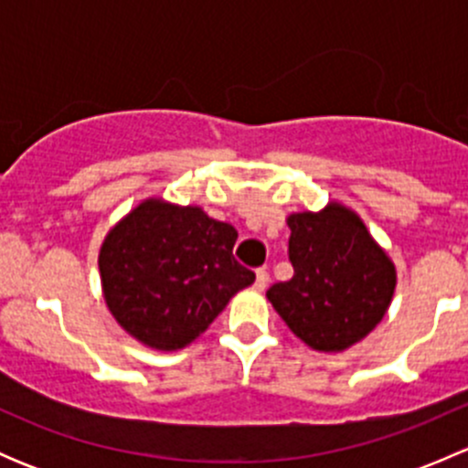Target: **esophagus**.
<instances>
[{"mask_svg": "<svg viewBox=\"0 0 468 468\" xmlns=\"http://www.w3.org/2000/svg\"><path fill=\"white\" fill-rule=\"evenodd\" d=\"M269 285V271L267 269H258L256 271V290H264Z\"/></svg>", "mask_w": 468, "mask_h": 468, "instance_id": "esophagus-1", "label": "esophagus"}]
</instances>
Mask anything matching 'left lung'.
Here are the masks:
<instances>
[{
  "label": "left lung",
  "mask_w": 468,
  "mask_h": 468,
  "mask_svg": "<svg viewBox=\"0 0 468 468\" xmlns=\"http://www.w3.org/2000/svg\"><path fill=\"white\" fill-rule=\"evenodd\" d=\"M290 262L294 276L267 290L287 328L322 353H342L365 339L385 317L396 267L365 221L342 204L294 212Z\"/></svg>",
  "instance_id": "8db88e82"
}]
</instances>
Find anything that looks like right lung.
Instances as JSON below:
<instances>
[{"label":"right lung","mask_w":468,"mask_h":468,"mask_svg":"<svg viewBox=\"0 0 468 468\" xmlns=\"http://www.w3.org/2000/svg\"><path fill=\"white\" fill-rule=\"evenodd\" d=\"M238 230L199 206L144 199L108 230L99 273L115 322L155 351H178L256 281L233 258Z\"/></svg>","instance_id":"obj_1"}]
</instances>
